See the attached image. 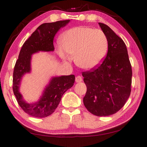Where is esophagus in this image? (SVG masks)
I'll list each match as a JSON object with an SVG mask.
<instances>
[{
	"label": "esophagus",
	"instance_id": "34e87169",
	"mask_svg": "<svg viewBox=\"0 0 147 147\" xmlns=\"http://www.w3.org/2000/svg\"><path fill=\"white\" fill-rule=\"evenodd\" d=\"M75 80H76V82H81L82 81V78L80 76H77L76 77Z\"/></svg>",
	"mask_w": 147,
	"mask_h": 147
}]
</instances>
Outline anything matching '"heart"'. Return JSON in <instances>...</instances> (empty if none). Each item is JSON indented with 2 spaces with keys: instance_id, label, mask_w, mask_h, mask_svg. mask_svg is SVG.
Wrapping results in <instances>:
<instances>
[{
  "instance_id": "b5f03b06",
  "label": "heart",
  "mask_w": 147,
  "mask_h": 147,
  "mask_svg": "<svg viewBox=\"0 0 147 147\" xmlns=\"http://www.w3.org/2000/svg\"><path fill=\"white\" fill-rule=\"evenodd\" d=\"M58 54L63 60L68 54L81 69L91 70L97 67L105 57L108 42L102 30L86 26L69 29L61 35Z\"/></svg>"
}]
</instances>
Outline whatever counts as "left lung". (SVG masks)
<instances>
[{
	"label": "left lung",
	"instance_id": "8db88e82",
	"mask_svg": "<svg viewBox=\"0 0 147 147\" xmlns=\"http://www.w3.org/2000/svg\"><path fill=\"white\" fill-rule=\"evenodd\" d=\"M106 36L108 51L96 69L83 72L87 91L84 104L94 115L109 116L123 108L131 93L132 71L126 45L106 24L99 23Z\"/></svg>",
	"mask_w": 147,
	"mask_h": 147
}]
</instances>
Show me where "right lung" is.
I'll return each mask as SVG.
<instances>
[{"mask_svg":"<svg viewBox=\"0 0 147 147\" xmlns=\"http://www.w3.org/2000/svg\"><path fill=\"white\" fill-rule=\"evenodd\" d=\"M70 20L41 24L24 42L14 67L13 91L17 102L28 115L43 118L51 115L58 107L63 94L73 87L75 80L74 74L52 77L38 101L28 103L20 93L22 78L31 72V59L34 54L39 51L53 52L54 38L59 29L67 24Z\"/></svg>","mask_w":147,"mask_h":147,"instance_id":"obj_1","label":"right lung"}]
</instances>
